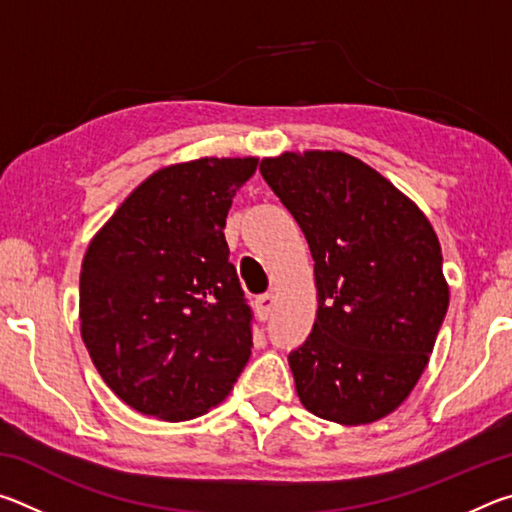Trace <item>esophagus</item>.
<instances>
[{
  "instance_id": "34e87169",
  "label": "esophagus",
  "mask_w": 512,
  "mask_h": 512,
  "mask_svg": "<svg viewBox=\"0 0 512 512\" xmlns=\"http://www.w3.org/2000/svg\"><path fill=\"white\" fill-rule=\"evenodd\" d=\"M273 307H275V296L273 293H264V296H259L255 300V311L259 320H268V316L273 314Z\"/></svg>"
}]
</instances>
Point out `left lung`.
I'll return each instance as SVG.
<instances>
[{
	"mask_svg": "<svg viewBox=\"0 0 512 512\" xmlns=\"http://www.w3.org/2000/svg\"><path fill=\"white\" fill-rule=\"evenodd\" d=\"M259 171L316 262V323L289 354L302 406L348 427L384 418L418 384L449 307L436 232L348 153H282Z\"/></svg>",
	"mask_w": 512,
	"mask_h": 512,
	"instance_id": "left-lung-1",
	"label": "left lung"
}]
</instances>
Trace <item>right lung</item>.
<instances>
[{"mask_svg":"<svg viewBox=\"0 0 512 512\" xmlns=\"http://www.w3.org/2000/svg\"><path fill=\"white\" fill-rule=\"evenodd\" d=\"M257 158L155 171L94 235L81 268V336L131 409L183 422L221 404L253 348L225 216Z\"/></svg>","mask_w":512,"mask_h":512,"instance_id":"right-lung-1","label":"right lung"}]
</instances>
